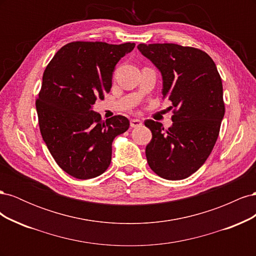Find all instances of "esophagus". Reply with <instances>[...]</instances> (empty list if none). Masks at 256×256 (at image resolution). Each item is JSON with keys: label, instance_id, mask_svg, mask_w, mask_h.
<instances>
[{"label": "esophagus", "instance_id": "1", "mask_svg": "<svg viewBox=\"0 0 256 256\" xmlns=\"http://www.w3.org/2000/svg\"><path fill=\"white\" fill-rule=\"evenodd\" d=\"M142 120H138V118H134V120H130V126H131V128H138V127H141L142 126Z\"/></svg>", "mask_w": 256, "mask_h": 256}]
</instances>
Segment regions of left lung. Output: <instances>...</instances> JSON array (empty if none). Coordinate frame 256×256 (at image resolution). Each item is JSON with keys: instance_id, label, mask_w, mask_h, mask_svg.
Listing matches in <instances>:
<instances>
[{"instance_id": "1", "label": "left lung", "mask_w": 256, "mask_h": 256, "mask_svg": "<svg viewBox=\"0 0 256 256\" xmlns=\"http://www.w3.org/2000/svg\"><path fill=\"white\" fill-rule=\"evenodd\" d=\"M138 49L161 72L162 98L172 102L173 109L168 129L144 122L152 134L147 162L164 180H184L205 164L219 136L226 112L221 76L212 58L198 48L140 44Z\"/></svg>"}]
</instances>
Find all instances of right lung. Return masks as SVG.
<instances>
[{
    "mask_svg": "<svg viewBox=\"0 0 256 256\" xmlns=\"http://www.w3.org/2000/svg\"><path fill=\"white\" fill-rule=\"evenodd\" d=\"M134 47L72 42L44 69L36 99L40 134L58 166L78 180L97 177L109 168L114 138L129 128L125 116L104 122L92 106L110 92L115 65Z\"/></svg>",
    "mask_w": 256,
    "mask_h": 256,
    "instance_id": "right-lung-1",
    "label": "right lung"
}]
</instances>
